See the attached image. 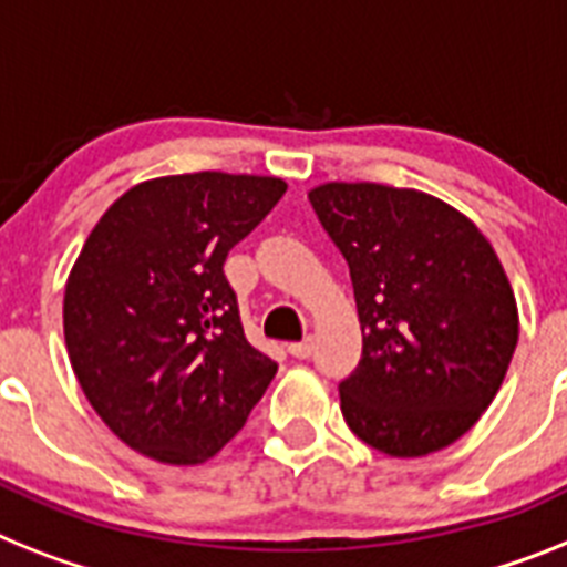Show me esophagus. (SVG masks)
<instances>
[{
  "label": "esophagus",
  "mask_w": 567,
  "mask_h": 567,
  "mask_svg": "<svg viewBox=\"0 0 567 567\" xmlns=\"http://www.w3.org/2000/svg\"><path fill=\"white\" fill-rule=\"evenodd\" d=\"M312 348H316V344H312V339H310V336H307V339H303V341H295V344H289V353H292L295 359H310L312 357Z\"/></svg>",
  "instance_id": "34e87169"
}]
</instances>
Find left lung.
I'll return each instance as SVG.
<instances>
[{"instance_id": "8db88e82", "label": "left lung", "mask_w": 567, "mask_h": 567, "mask_svg": "<svg viewBox=\"0 0 567 567\" xmlns=\"http://www.w3.org/2000/svg\"><path fill=\"white\" fill-rule=\"evenodd\" d=\"M312 210L350 266L362 359L339 385L350 432L391 457L441 452L495 400L518 341L504 266L437 196L327 182Z\"/></svg>"}]
</instances>
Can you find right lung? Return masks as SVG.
Masks as SVG:
<instances>
[{"instance_id":"right-lung-1","label":"right lung","mask_w":567,"mask_h":567,"mask_svg":"<svg viewBox=\"0 0 567 567\" xmlns=\"http://www.w3.org/2000/svg\"><path fill=\"white\" fill-rule=\"evenodd\" d=\"M284 194L278 176H158L118 196L83 243L65 280V350L97 417L135 452L205 463L278 373L243 333L223 264Z\"/></svg>"}]
</instances>
